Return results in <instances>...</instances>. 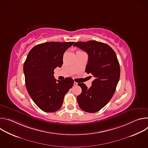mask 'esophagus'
I'll use <instances>...</instances> for the list:
<instances>
[{
	"label": "esophagus",
	"instance_id": "1",
	"mask_svg": "<svg viewBox=\"0 0 148 148\" xmlns=\"http://www.w3.org/2000/svg\"><path fill=\"white\" fill-rule=\"evenodd\" d=\"M74 86H77V82H74Z\"/></svg>",
	"mask_w": 148,
	"mask_h": 148
}]
</instances>
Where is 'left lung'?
Returning a JSON list of instances; mask_svg holds the SVG:
<instances>
[{
    "label": "left lung",
    "mask_w": 148,
    "mask_h": 148,
    "mask_svg": "<svg viewBox=\"0 0 148 148\" xmlns=\"http://www.w3.org/2000/svg\"><path fill=\"white\" fill-rule=\"evenodd\" d=\"M74 46L87 52L88 61L86 72L95 77L90 88L85 84H78L82 89L77 97L78 103L84 111L96 112L104 107L114 94L120 77L119 61L113 49L101 42H76Z\"/></svg>",
    "instance_id": "obj_1"
}]
</instances>
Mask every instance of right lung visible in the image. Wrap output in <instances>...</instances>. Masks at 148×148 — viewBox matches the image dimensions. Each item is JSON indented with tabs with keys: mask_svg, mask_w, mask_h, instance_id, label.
I'll use <instances>...</instances> for the list:
<instances>
[{
	"mask_svg": "<svg viewBox=\"0 0 148 148\" xmlns=\"http://www.w3.org/2000/svg\"><path fill=\"white\" fill-rule=\"evenodd\" d=\"M74 42H46L35 46L24 63L25 84L30 97L37 106L46 112L58 111L65 94L74 81L67 77L56 80L54 70L62 65L63 54Z\"/></svg>",
	"mask_w": 148,
	"mask_h": 148,
	"instance_id": "right-lung-1",
	"label": "right lung"
}]
</instances>
